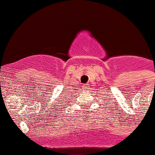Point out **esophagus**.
I'll list each match as a JSON object with an SVG mask.
<instances>
[{
	"instance_id": "34e87169",
	"label": "esophagus",
	"mask_w": 155,
	"mask_h": 155,
	"mask_svg": "<svg viewBox=\"0 0 155 155\" xmlns=\"http://www.w3.org/2000/svg\"><path fill=\"white\" fill-rule=\"evenodd\" d=\"M83 87H84V90H87L88 89V84H84Z\"/></svg>"
}]
</instances>
